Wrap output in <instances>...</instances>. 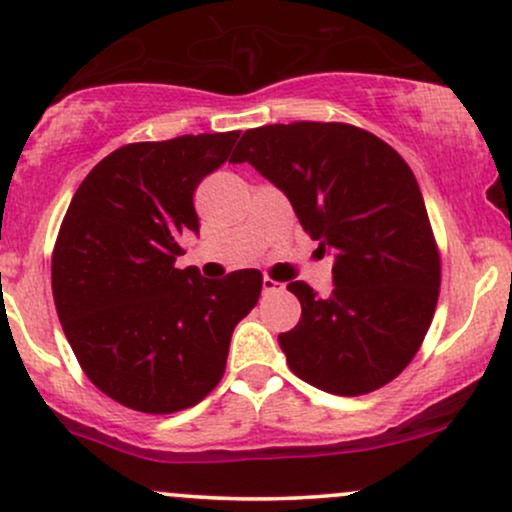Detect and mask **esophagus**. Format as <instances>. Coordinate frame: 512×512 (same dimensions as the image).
I'll use <instances>...</instances> for the list:
<instances>
[{
    "instance_id": "1",
    "label": "esophagus",
    "mask_w": 512,
    "mask_h": 512,
    "mask_svg": "<svg viewBox=\"0 0 512 512\" xmlns=\"http://www.w3.org/2000/svg\"><path fill=\"white\" fill-rule=\"evenodd\" d=\"M281 289H284V284H281V281L269 279V276H264V279H262V293H264V296H269V293H279Z\"/></svg>"
}]
</instances>
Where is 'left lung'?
<instances>
[{"mask_svg": "<svg viewBox=\"0 0 512 512\" xmlns=\"http://www.w3.org/2000/svg\"><path fill=\"white\" fill-rule=\"evenodd\" d=\"M289 197L303 231L334 252V291H289L301 320L279 334L298 378L332 395L395 380L424 342L440 291V252L419 182L402 156L346 122L248 129L231 156Z\"/></svg>", "mask_w": 512, "mask_h": 512, "instance_id": "obj_1", "label": "left lung"}]
</instances>
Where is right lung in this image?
<instances>
[{"label":"right lung","instance_id":"obj_1","mask_svg":"<svg viewBox=\"0 0 512 512\" xmlns=\"http://www.w3.org/2000/svg\"><path fill=\"white\" fill-rule=\"evenodd\" d=\"M240 132L120 146L86 175L52 250L62 330L93 385L122 407L173 414L219 385L236 325L257 305L260 269L209 281L175 267L199 233L197 185Z\"/></svg>","mask_w":512,"mask_h":512}]
</instances>
